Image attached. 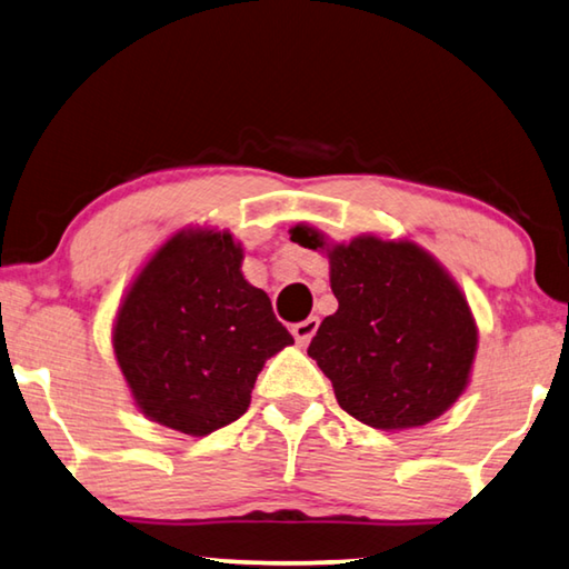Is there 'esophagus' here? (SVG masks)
I'll return each mask as SVG.
<instances>
[{"label":"esophagus","instance_id":"1","mask_svg":"<svg viewBox=\"0 0 569 569\" xmlns=\"http://www.w3.org/2000/svg\"><path fill=\"white\" fill-rule=\"evenodd\" d=\"M317 327H320V320H317V317H307L305 322H297L295 327H292V335H295V340H297V345H307L315 337V332H317Z\"/></svg>","mask_w":569,"mask_h":569}]
</instances>
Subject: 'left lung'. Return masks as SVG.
Returning a JSON list of instances; mask_svg holds the SVG:
<instances>
[{
  "label": "left lung",
  "instance_id": "8db88e82",
  "mask_svg": "<svg viewBox=\"0 0 569 569\" xmlns=\"http://www.w3.org/2000/svg\"><path fill=\"white\" fill-rule=\"evenodd\" d=\"M290 239L330 259L337 312L310 350L345 412L375 430H412L465 395L477 322L460 284L412 239L360 234L332 242L307 222Z\"/></svg>",
  "mask_w": 569,
  "mask_h": 569
}]
</instances>
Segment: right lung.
I'll return each instance as SVG.
<instances>
[{
	"mask_svg": "<svg viewBox=\"0 0 569 569\" xmlns=\"http://www.w3.org/2000/svg\"><path fill=\"white\" fill-rule=\"evenodd\" d=\"M242 259L229 229L184 227L127 287L112 350L147 420L189 437L234 422L264 362L295 342Z\"/></svg>",
	"mask_w": 569,
	"mask_h": 569,
	"instance_id": "right-lung-1",
	"label": "right lung"
}]
</instances>
